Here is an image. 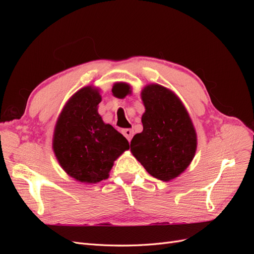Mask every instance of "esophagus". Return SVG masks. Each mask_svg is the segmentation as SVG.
I'll use <instances>...</instances> for the list:
<instances>
[{"label":"esophagus","instance_id":"34e87169","mask_svg":"<svg viewBox=\"0 0 254 254\" xmlns=\"http://www.w3.org/2000/svg\"><path fill=\"white\" fill-rule=\"evenodd\" d=\"M122 133L125 135V137H126V139H127L129 142L131 141L132 136H133V130H132V129H130V128L123 129V130H122Z\"/></svg>","mask_w":254,"mask_h":254}]
</instances>
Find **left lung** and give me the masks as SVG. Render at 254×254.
<instances>
[{
    "label": "left lung",
    "instance_id": "8db88e82",
    "mask_svg": "<svg viewBox=\"0 0 254 254\" xmlns=\"http://www.w3.org/2000/svg\"><path fill=\"white\" fill-rule=\"evenodd\" d=\"M115 87L112 92L117 95ZM142 101L143 131L133 136L130 149L152 177L170 181L186 170L195 156L197 136L193 123L180 99L159 84L146 87Z\"/></svg>",
    "mask_w": 254,
    "mask_h": 254
}]
</instances>
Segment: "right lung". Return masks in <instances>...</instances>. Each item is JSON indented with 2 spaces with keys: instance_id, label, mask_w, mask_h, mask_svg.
Here are the masks:
<instances>
[{
  "instance_id": "1",
  "label": "right lung",
  "mask_w": 254,
  "mask_h": 254,
  "mask_svg": "<svg viewBox=\"0 0 254 254\" xmlns=\"http://www.w3.org/2000/svg\"><path fill=\"white\" fill-rule=\"evenodd\" d=\"M102 97L86 87L70 98L54 132L53 148L64 172L76 180L96 183L108 178L113 162L129 143L97 113Z\"/></svg>"
}]
</instances>
